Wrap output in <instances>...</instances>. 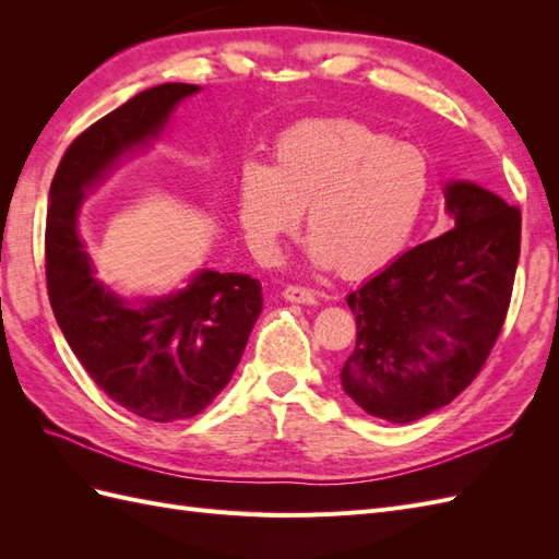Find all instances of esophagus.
<instances>
[{
  "label": "esophagus",
  "instance_id": "1",
  "mask_svg": "<svg viewBox=\"0 0 559 559\" xmlns=\"http://www.w3.org/2000/svg\"><path fill=\"white\" fill-rule=\"evenodd\" d=\"M282 296H284L286 300H292V302H308V306H312V302L317 300V296H314L312 289H306V286H296V284L286 286V289L282 292Z\"/></svg>",
  "mask_w": 559,
  "mask_h": 559
}]
</instances>
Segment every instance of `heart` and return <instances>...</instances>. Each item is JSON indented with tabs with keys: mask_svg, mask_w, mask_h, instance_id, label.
<instances>
[{
	"mask_svg": "<svg viewBox=\"0 0 559 559\" xmlns=\"http://www.w3.org/2000/svg\"><path fill=\"white\" fill-rule=\"evenodd\" d=\"M429 181V160L415 144L349 118H308L280 134L275 163H242L238 216L251 251L275 261L306 207L310 261L366 273L411 238Z\"/></svg>",
	"mask_w": 559,
	"mask_h": 559,
	"instance_id": "heart-1",
	"label": "heart"
}]
</instances>
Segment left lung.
I'll use <instances>...</instances> for the list:
<instances>
[{
	"label": "left lung",
	"mask_w": 559,
	"mask_h": 559,
	"mask_svg": "<svg viewBox=\"0 0 559 559\" xmlns=\"http://www.w3.org/2000/svg\"><path fill=\"white\" fill-rule=\"evenodd\" d=\"M448 230L408 249L347 296L357 345L341 370L368 415L408 425L460 396L511 306L518 207L473 181L445 183Z\"/></svg>",
	"instance_id": "1"
}]
</instances>
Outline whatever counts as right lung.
Instances as JSON below:
<instances>
[{
	"label": "right lung",
	"instance_id": "add662e5",
	"mask_svg": "<svg viewBox=\"0 0 559 559\" xmlns=\"http://www.w3.org/2000/svg\"><path fill=\"white\" fill-rule=\"evenodd\" d=\"M198 91L163 83L99 118L64 151L48 193L46 284L58 326L95 384L151 421L193 417L230 382L263 310L261 282L205 267L167 296L121 298L95 277L79 210Z\"/></svg>",
	"mask_w": 559,
	"mask_h": 559
}]
</instances>
